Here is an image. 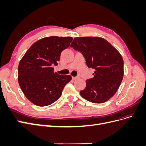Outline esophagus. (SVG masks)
Here are the masks:
<instances>
[{
    "label": "esophagus",
    "mask_w": 146,
    "mask_h": 146,
    "mask_svg": "<svg viewBox=\"0 0 146 146\" xmlns=\"http://www.w3.org/2000/svg\"><path fill=\"white\" fill-rule=\"evenodd\" d=\"M78 78V77H72V80H76V79H77Z\"/></svg>",
    "instance_id": "obj_1"
}]
</instances>
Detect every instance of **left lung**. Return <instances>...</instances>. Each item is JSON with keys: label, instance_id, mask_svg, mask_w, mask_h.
<instances>
[{"label": "left lung", "instance_id": "8db88e82", "mask_svg": "<svg viewBox=\"0 0 146 146\" xmlns=\"http://www.w3.org/2000/svg\"><path fill=\"white\" fill-rule=\"evenodd\" d=\"M70 46L81 52L88 67L95 69L94 77L86 80V88L80 91L81 96L95 104L111 99L123 76V61L119 52L99 36L74 38Z\"/></svg>", "mask_w": 146, "mask_h": 146}]
</instances>
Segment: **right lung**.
<instances>
[{
  "instance_id": "right-lung-1",
  "label": "right lung",
  "mask_w": 146,
  "mask_h": 146,
  "mask_svg": "<svg viewBox=\"0 0 146 146\" xmlns=\"http://www.w3.org/2000/svg\"><path fill=\"white\" fill-rule=\"evenodd\" d=\"M72 37L53 36L34 42L20 60L18 82L24 94L39 107L49 105L58 100L65 85L72 79L70 75L54 72L61 53L72 42Z\"/></svg>"
}]
</instances>
